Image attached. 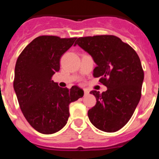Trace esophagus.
Here are the masks:
<instances>
[{
    "instance_id": "esophagus-1",
    "label": "esophagus",
    "mask_w": 159,
    "mask_h": 159,
    "mask_svg": "<svg viewBox=\"0 0 159 159\" xmlns=\"http://www.w3.org/2000/svg\"><path fill=\"white\" fill-rule=\"evenodd\" d=\"M84 96H87V95L89 93V92L87 89H84Z\"/></svg>"
}]
</instances>
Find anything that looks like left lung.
I'll return each mask as SVG.
<instances>
[{
	"label": "left lung",
	"instance_id": "1",
	"mask_svg": "<svg viewBox=\"0 0 159 159\" xmlns=\"http://www.w3.org/2000/svg\"><path fill=\"white\" fill-rule=\"evenodd\" d=\"M88 52L96 67L94 78L107 90L100 93L93 90L96 103L88 111L92 124L98 129L114 133L126 124L141 97L143 70L135 50L119 38L99 35L79 38L75 42Z\"/></svg>",
	"mask_w": 159,
	"mask_h": 159
}]
</instances>
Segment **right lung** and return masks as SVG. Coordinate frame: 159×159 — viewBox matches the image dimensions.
<instances>
[{"label":"right lung","mask_w":159,"mask_h":159,"mask_svg":"<svg viewBox=\"0 0 159 159\" xmlns=\"http://www.w3.org/2000/svg\"><path fill=\"white\" fill-rule=\"evenodd\" d=\"M77 38L40 36L33 40L18 57L13 86L19 107L33 128L52 134L66 125L69 104L82 97L77 85L60 88L52 80L60 68L61 56Z\"/></svg>","instance_id":"obj_1"}]
</instances>
